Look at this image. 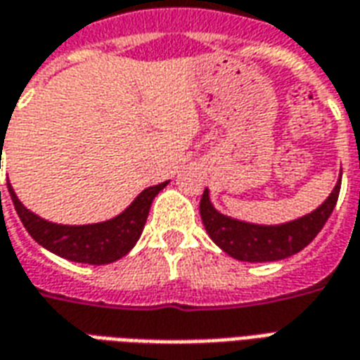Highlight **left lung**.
<instances>
[{
	"label": "left lung",
	"instance_id": "obj_1",
	"mask_svg": "<svg viewBox=\"0 0 360 360\" xmlns=\"http://www.w3.org/2000/svg\"><path fill=\"white\" fill-rule=\"evenodd\" d=\"M340 188L341 179L320 208L283 226H252L221 216L210 204L208 191H204L200 198V218L212 241L229 257L243 262H271L293 257L320 233L335 208Z\"/></svg>",
	"mask_w": 360,
	"mask_h": 360
}]
</instances>
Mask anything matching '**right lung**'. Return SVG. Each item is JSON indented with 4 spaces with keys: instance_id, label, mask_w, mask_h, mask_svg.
<instances>
[{
    "instance_id": "add662e5",
    "label": "right lung",
    "mask_w": 360,
    "mask_h": 360,
    "mask_svg": "<svg viewBox=\"0 0 360 360\" xmlns=\"http://www.w3.org/2000/svg\"><path fill=\"white\" fill-rule=\"evenodd\" d=\"M165 185L167 181L144 188L141 195L134 198V202L123 214H119L117 218L108 219L102 224H92V226H59V224L46 221L20 204L9 183H7V188H9V195H11L15 210L19 214L22 226L27 227L30 237L38 245H42L44 249L51 250L53 255L67 258V260L100 266L115 262L133 249L134 243L141 237L142 227L146 224L150 204Z\"/></svg>"
}]
</instances>
